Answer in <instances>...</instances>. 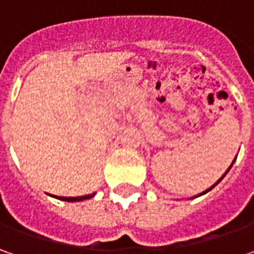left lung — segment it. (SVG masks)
Wrapping results in <instances>:
<instances>
[{"mask_svg": "<svg viewBox=\"0 0 254 254\" xmlns=\"http://www.w3.org/2000/svg\"><path fill=\"white\" fill-rule=\"evenodd\" d=\"M233 162H235V161H233ZM232 165H233V164H232ZM232 165H230V167H232ZM230 167H229V170H230ZM229 170H228V171H229ZM228 171H226V172H228ZM226 172H225V174H223V177H225V175H226ZM223 177H222V178H223ZM222 178H220V180H222ZM219 180V181H220ZM219 181H218V182H216V184H219ZM216 184H215V185H216ZM215 185H213V187H215ZM213 187H212V188H213ZM210 190V188H209V190ZM208 190H205V192H203V193H206V192H208Z\"/></svg>", "mask_w": 254, "mask_h": 254, "instance_id": "left-lung-1", "label": "left lung"}]
</instances>
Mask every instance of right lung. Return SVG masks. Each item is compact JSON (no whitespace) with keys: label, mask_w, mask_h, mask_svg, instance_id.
Segmentation results:
<instances>
[{"label":"right lung","mask_w":254,"mask_h":254,"mask_svg":"<svg viewBox=\"0 0 254 254\" xmlns=\"http://www.w3.org/2000/svg\"><path fill=\"white\" fill-rule=\"evenodd\" d=\"M92 196H94V193L92 195H86V196H76V198H67V196H58V199L67 200V202H76V200H83V199H90Z\"/></svg>","instance_id":"1"}]
</instances>
